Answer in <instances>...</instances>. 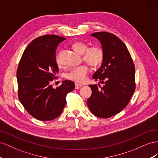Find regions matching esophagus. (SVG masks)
<instances>
[{
    "mask_svg": "<svg viewBox=\"0 0 158 158\" xmlns=\"http://www.w3.org/2000/svg\"><path fill=\"white\" fill-rule=\"evenodd\" d=\"M75 89H79V88H81L82 87V85H80V84H78V83H75Z\"/></svg>",
    "mask_w": 158,
    "mask_h": 158,
    "instance_id": "34e87169",
    "label": "esophagus"
}]
</instances>
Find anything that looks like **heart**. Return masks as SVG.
<instances>
[{
    "mask_svg": "<svg viewBox=\"0 0 158 158\" xmlns=\"http://www.w3.org/2000/svg\"><path fill=\"white\" fill-rule=\"evenodd\" d=\"M72 47L77 52L83 53V60L93 67L100 65L104 60V52L99 46H93L88 48L87 44L85 42H75L72 45ZM56 62L59 67L62 66L63 62L61 59L60 52L56 54ZM89 71V67L83 64L72 68L66 74V78L76 83H83L86 79Z\"/></svg>",
    "mask_w": 158,
    "mask_h": 158,
    "instance_id": "b5f03b06",
    "label": "heart"
}]
</instances>
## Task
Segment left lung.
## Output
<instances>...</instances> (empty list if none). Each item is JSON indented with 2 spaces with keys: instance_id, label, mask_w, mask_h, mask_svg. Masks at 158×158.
I'll use <instances>...</instances> for the list:
<instances>
[{
  "instance_id": "1",
  "label": "left lung",
  "mask_w": 158,
  "mask_h": 158,
  "mask_svg": "<svg viewBox=\"0 0 158 158\" xmlns=\"http://www.w3.org/2000/svg\"><path fill=\"white\" fill-rule=\"evenodd\" d=\"M102 44L104 60L93 78L103 86L89 85L92 94L87 105L92 113L107 118L127 106L136 89L135 65L126 45L113 34L99 31L91 34ZM99 87L100 84H98Z\"/></svg>"
}]
</instances>
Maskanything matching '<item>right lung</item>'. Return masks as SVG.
Segmentation results:
<instances>
[{
	"label": "right lung",
	"mask_w": 158,
	"mask_h": 158,
	"mask_svg": "<svg viewBox=\"0 0 158 158\" xmlns=\"http://www.w3.org/2000/svg\"><path fill=\"white\" fill-rule=\"evenodd\" d=\"M65 40L50 34L35 38L24 50L18 67L19 100L26 110L39 120L57 118L66 104L67 94L75 89L74 83L69 80L56 89L51 85L59 71L56 50Z\"/></svg>",
	"instance_id": "add662e5"
}]
</instances>
